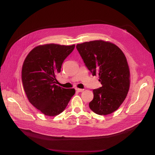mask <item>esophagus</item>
<instances>
[{"label": "esophagus", "instance_id": "34e87169", "mask_svg": "<svg viewBox=\"0 0 155 155\" xmlns=\"http://www.w3.org/2000/svg\"><path fill=\"white\" fill-rule=\"evenodd\" d=\"M75 90H76V91L77 92H81V91H83L84 90V89H80V88H76Z\"/></svg>", "mask_w": 155, "mask_h": 155}]
</instances>
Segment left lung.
Returning <instances> with one entry per match:
<instances>
[{"instance_id": "8db88e82", "label": "left lung", "mask_w": 155, "mask_h": 155, "mask_svg": "<svg viewBox=\"0 0 155 155\" xmlns=\"http://www.w3.org/2000/svg\"><path fill=\"white\" fill-rule=\"evenodd\" d=\"M76 48L93 75H99L102 85L93 90L90 109L99 115L112 113L125 100L130 87V72L124 54L116 45L102 40L78 44Z\"/></svg>"}]
</instances>
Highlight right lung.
Listing matches in <instances>:
<instances>
[{
	"label": "right lung",
	"mask_w": 155,
	"mask_h": 155,
	"mask_svg": "<svg viewBox=\"0 0 155 155\" xmlns=\"http://www.w3.org/2000/svg\"><path fill=\"white\" fill-rule=\"evenodd\" d=\"M75 45L49 44L38 46L28 54L23 62L21 78L30 103L48 116L61 114L74 95V88L56 85V75Z\"/></svg>",
	"instance_id": "add662e5"
}]
</instances>
